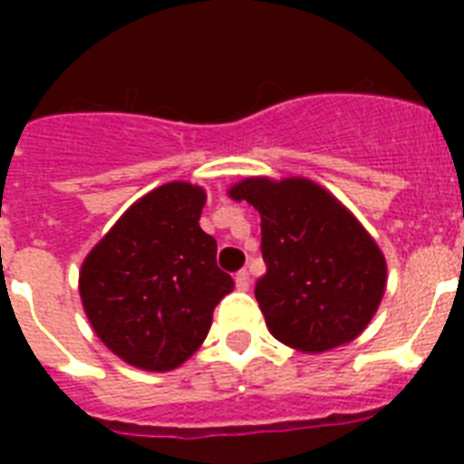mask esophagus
<instances>
[{"mask_svg":"<svg viewBox=\"0 0 464 464\" xmlns=\"http://www.w3.org/2000/svg\"><path fill=\"white\" fill-rule=\"evenodd\" d=\"M236 286H238L240 291L250 289V275H247L246 269H240L238 275H236Z\"/></svg>","mask_w":464,"mask_h":464,"instance_id":"1","label":"esophagus"}]
</instances>
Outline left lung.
<instances>
[{"label":"left lung","mask_w":464,"mask_h":464,"mask_svg":"<svg viewBox=\"0 0 464 464\" xmlns=\"http://www.w3.org/2000/svg\"><path fill=\"white\" fill-rule=\"evenodd\" d=\"M260 211L265 276L255 284L269 332L301 352L359 337L385 291V257L363 226L304 178H247L231 188Z\"/></svg>","instance_id":"1"}]
</instances>
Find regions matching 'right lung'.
Wrapping results in <instances>:
<instances>
[{"label": "right lung", "mask_w": 464, "mask_h": 464, "mask_svg": "<svg viewBox=\"0 0 464 464\" xmlns=\"http://www.w3.org/2000/svg\"><path fill=\"white\" fill-rule=\"evenodd\" d=\"M204 199V189L189 182L160 185L132 204L83 262V310L103 344L132 366H180L233 291L231 275L217 265V240L199 228Z\"/></svg>", "instance_id": "obj_1"}]
</instances>
